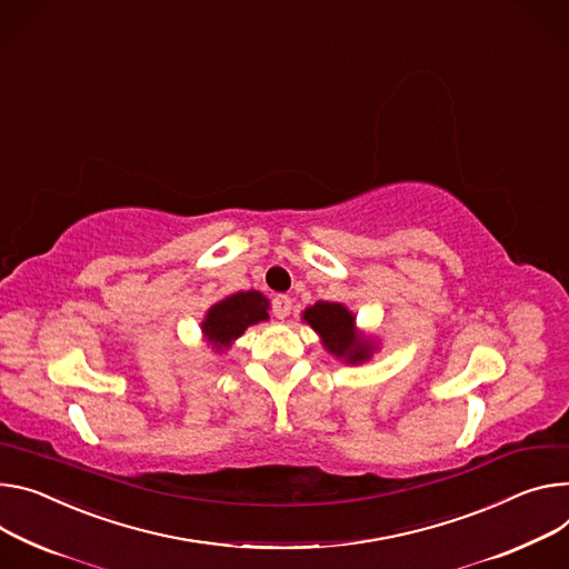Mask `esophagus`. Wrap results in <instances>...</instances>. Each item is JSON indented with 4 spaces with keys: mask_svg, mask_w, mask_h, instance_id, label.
<instances>
[{
    "mask_svg": "<svg viewBox=\"0 0 569 569\" xmlns=\"http://www.w3.org/2000/svg\"><path fill=\"white\" fill-rule=\"evenodd\" d=\"M290 308H292V299L288 295H277L272 299V313L279 318V320H286L290 316Z\"/></svg>",
    "mask_w": 569,
    "mask_h": 569,
    "instance_id": "34e87169",
    "label": "esophagus"
}]
</instances>
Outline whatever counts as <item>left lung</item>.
Listing matches in <instances>:
<instances>
[{
  "mask_svg": "<svg viewBox=\"0 0 569 569\" xmlns=\"http://www.w3.org/2000/svg\"><path fill=\"white\" fill-rule=\"evenodd\" d=\"M301 320L320 336L322 347L347 366H363L379 351L377 338L356 327V316L345 303L318 301L306 308Z\"/></svg>",
  "mask_w": 569,
  "mask_h": 569,
  "instance_id": "8db88e82",
  "label": "left lung"
}]
</instances>
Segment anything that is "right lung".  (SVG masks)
I'll return each mask as SVG.
<instances>
[{"instance_id": "add662e5", "label": "right lung", "mask_w": 569, "mask_h": 569, "mask_svg": "<svg viewBox=\"0 0 569 569\" xmlns=\"http://www.w3.org/2000/svg\"><path fill=\"white\" fill-rule=\"evenodd\" d=\"M270 320V299L258 290H240L216 301L201 320V336L213 351H227L249 327Z\"/></svg>"}]
</instances>
